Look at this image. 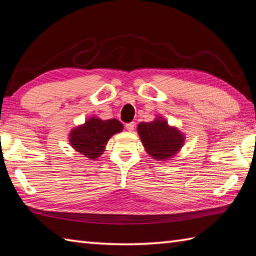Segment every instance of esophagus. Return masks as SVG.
<instances>
[{
	"instance_id": "1",
	"label": "esophagus",
	"mask_w": 256,
	"mask_h": 256,
	"mask_svg": "<svg viewBox=\"0 0 256 256\" xmlns=\"http://www.w3.org/2000/svg\"><path fill=\"white\" fill-rule=\"evenodd\" d=\"M125 128H126V130H128V132H133L134 131V128H135V123L134 122L128 123L126 125H125Z\"/></svg>"
}]
</instances>
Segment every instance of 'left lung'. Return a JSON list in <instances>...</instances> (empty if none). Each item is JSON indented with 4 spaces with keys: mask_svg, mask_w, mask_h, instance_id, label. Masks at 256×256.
I'll use <instances>...</instances> for the list:
<instances>
[{
    "mask_svg": "<svg viewBox=\"0 0 256 256\" xmlns=\"http://www.w3.org/2000/svg\"><path fill=\"white\" fill-rule=\"evenodd\" d=\"M138 132L146 152L156 160L172 158L184 143V135L160 116L152 122L140 123Z\"/></svg>",
    "mask_w": 256,
    "mask_h": 256,
    "instance_id": "left-lung-1",
    "label": "left lung"
}]
</instances>
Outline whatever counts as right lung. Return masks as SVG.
Here are the masks:
<instances>
[{"label":"right lung","mask_w":256,"mask_h":256,"mask_svg":"<svg viewBox=\"0 0 256 256\" xmlns=\"http://www.w3.org/2000/svg\"><path fill=\"white\" fill-rule=\"evenodd\" d=\"M123 130V124L116 118L101 120L90 118L86 123L72 130L69 142L74 150L90 160H96L106 150L108 140Z\"/></svg>","instance_id":"obj_1"}]
</instances>
